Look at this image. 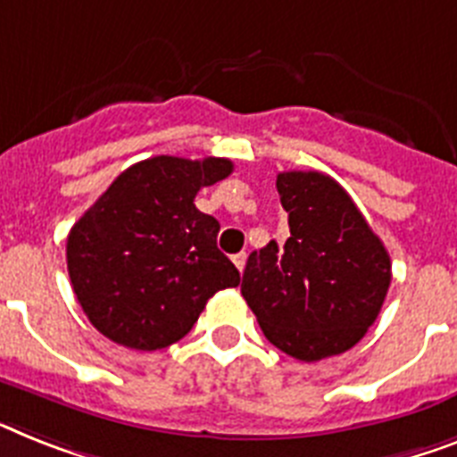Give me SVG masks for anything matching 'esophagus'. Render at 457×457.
I'll list each match as a JSON object with an SVG mask.
<instances>
[{
  "mask_svg": "<svg viewBox=\"0 0 457 457\" xmlns=\"http://www.w3.org/2000/svg\"><path fill=\"white\" fill-rule=\"evenodd\" d=\"M245 262H247V254L245 252H237V254H233V263H236V269L243 273L245 270Z\"/></svg>",
  "mask_w": 457,
  "mask_h": 457,
  "instance_id": "1",
  "label": "esophagus"
}]
</instances>
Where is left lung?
<instances>
[{"mask_svg":"<svg viewBox=\"0 0 457 457\" xmlns=\"http://www.w3.org/2000/svg\"><path fill=\"white\" fill-rule=\"evenodd\" d=\"M275 187L289 237L252 252L240 292L275 348L301 361L341 355L378 318L390 254L329 175L289 170Z\"/></svg>","mask_w":457,"mask_h":457,"instance_id":"obj_1","label":"left lung"}]
</instances>
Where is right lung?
Instances as JSON below:
<instances>
[{
  "label": "right lung",
  "instance_id": "1",
  "mask_svg": "<svg viewBox=\"0 0 457 457\" xmlns=\"http://www.w3.org/2000/svg\"><path fill=\"white\" fill-rule=\"evenodd\" d=\"M231 172L228 158H146L123 170L71 226V287L109 341L168 348L214 294L237 287L240 273L217 247L220 221L194 205L203 187Z\"/></svg>",
  "mask_w": 457,
  "mask_h": 457
}]
</instances>
